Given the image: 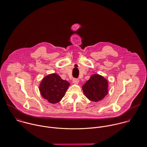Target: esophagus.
I'll return each mask as SVG.
<instances>
[{"instance_id": "obj_1", "label": "esophagus", "mask_w": 147, "mask_h": 147, "mask_svg": "<svg viewBox=\"0 0 147 147\" xmlns=\"http://www.w3.org/2000/svg\"><path fill=\"white\" fill-rule=\"evenodd\" d=\"M72 82H73V83H74V84H78L79 82V79H76V78H74L73 80H72Z\"/></svg>"}]
</instances>
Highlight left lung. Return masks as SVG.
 <instances>
[{
  "instance_id": "left-lung-1",
  "label": "left lung",
  "mask_w": 147,
  "mask_h": 147,
  "mask_svg": "<svg viewBox=\"0 0 147 147\" xmlns=\"http://www.w3.org/2000/svg\"><path fill=\"white\" fill-rule=\"evenodd\" d=\"M107 81L99 75H93L83 86L85 96L90 101L97 102L105 97L107 93Z\"/></svg>"
}]
</instances>
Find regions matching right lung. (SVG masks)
<instances>
[{
    "label": "right lung",
    "instance_id": "1",
    "mask_svg": "<svg viewBox=\"0 0 147 147\" xmlns=\"http://www.w3.org/2000/svg\"><path fill=\"white\" fill-rule=\"evenodd\" d=\"M69 85V83L61 79L57 74H53L45 77L40 84V90L42 97L50 103L60 101Z\"/></svg>",
    "mask_w": 147,
    "mask_h": 147
}]
</instances>
